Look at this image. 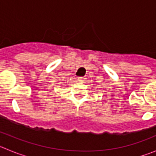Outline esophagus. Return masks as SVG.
Instances as JSON below:
<instances>
[{
	"label": "esophagus",
	"mask_w": 156,
	"mask_h": 156,
	"mask_svg": "<svg viewBox=\"0 0 156 156\" xmlns=\"http://www.w3.org/2000/svg\"><path fill=\"white\" fill-rule=\"evenodd\" d=\"M78 80L80 81V82H83L85 80L84 77H78Z\"/></svg>",
	"instance_id": "34e87169"
}]
</instances>
